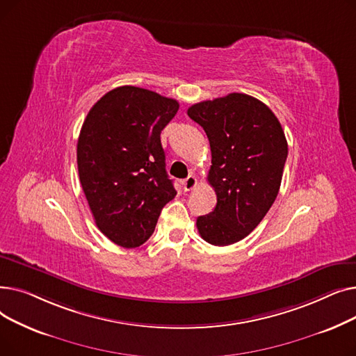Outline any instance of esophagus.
<instances>
[{
  "mask_svg": "<svg viewBox=\"0 0 356 356\" xmlns=\"http://www.w3.org/2000/svg\"><path fill=\"white\" fill-rule=\"evenodd\" d=\"M196 186H197V180H196L195 176H189V177H186V179L183 180V189H184L186 192L193 191V189L196 188Z\"/></svg>",
  "mask_w": 356,
  "mask_h": 356,
  "instance_id": "esophagus-1",
  "label": "esophagus"
}]
</instances>
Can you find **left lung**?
I'll return each mask as SVG.
<instances>
[{
    "label": "left lung",
    "mask_w": 356,
    "mask_h": 356,
    "mask_svg": "<svg viewBox=\"0 0 356 356\" xmlns=\"http://www.w3.org/2000/svg\"><path fill=\"white\" fill-rule=\"evenodd\" d=\"M188 115L209 138L208 181L216 193V207L197 218V231L212 245L235 244L257 228L278 195L289 153L284 131L266 104L245 93L195 104Z\"/></svg>",
    "instance_id": "8db88e82"
}]
</instances>
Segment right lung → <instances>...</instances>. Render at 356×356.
Segmentation results:
<instances>
[{
	"mask_svg": "<svg viewBox=\"0 0 356 356\" xmlns=\"http://www.w3.org/2000/svg\"><path fill=\"white\" fill-rule=\"evenodd\" d=\"M179 102L120 86L90 108L78 138V170L99 231L136 248L152 236L165 203L175 199L160 134Z\"/></svg>",
	"mask_w": 356,
	"mask_h": 356,
	"instance_id": "add662e5",
	"label": "right lung"
}]
</instances>
